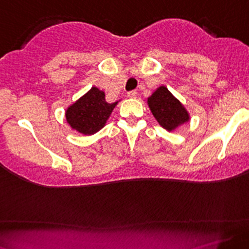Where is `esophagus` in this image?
Instances as JSON below:
<instances>
[{
  "instance_id": "obj_1",
  "label": "esophagus",
  "mask_w": 249,
  "mask_h": 249,
  "mask_svg": "<svg viewBox=\"0 0 249 249\" xmlns=\"http://www.w3.org/2000/svg\"><path fill=\"white\" fill-rule=\"evenodd\" d=\"M137 96V91L136 90H132V91H129L127 92V97H130V99H135V97Z\"/></svg>"
}]
</instances>
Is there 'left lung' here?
<instances>
[{
  "label": "left lung",
  "instance_id": "left-lung-1",
  "mask_svg": "<svg viewBox=\"0 0 249 249\" xmlns=\"http://www.w3.org/2000/svg\"><path fill=\"white\" fill-rule=\"evenodd\" d=\"M147 102L157 122L167 131H173L179 125L189 122L188 110L164 85L158 88Z\"/></svg>",
  "mask_w": 249,
  "mask_h": 249
}]
</instances>
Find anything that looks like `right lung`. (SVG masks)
Here are the masks:
<instances>
[{"instance_id":"add662e5","label":"right lung","mask_w":249,"mask_h":249,"mask_svg":"<svg viewBox=\"0 0 249 249\" xmlns=\"http://www.w3.org/2000/svg\"><path fill=\"white\" fill-rule=\"evenodd\" d=\"M117 102L108 104L105 92L92 87L66 109V120L70 126L83 135H94L106 125Z\"/></svg>"}]
</instances>
